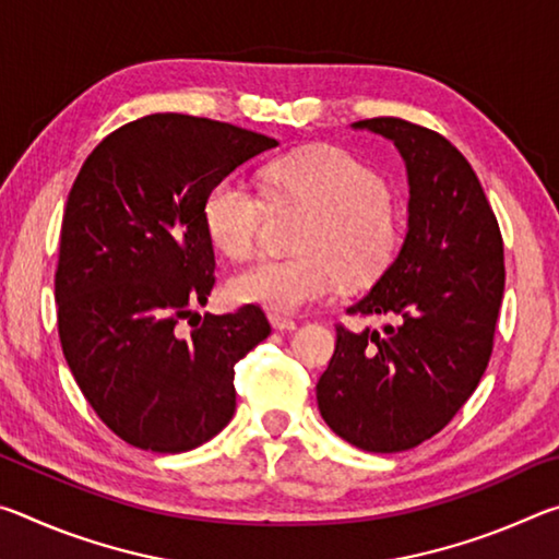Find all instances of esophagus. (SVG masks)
Returning a JSON list of instances; mask_svg holds the SVG:
<instances>
[{
  "label": "esophagus",
  "mask_w": 559,
  "mask_h": 559,
  "mask_svg": "<svg viewBox=\"0 0 559 559\" xmlns=\"http://www.w3.org/2000/svg\"><path fill=\"white\" fill-rule=\"evenodd\" d=\"M269 320L271 325L276 330H296L298 323L293 318H286V316H278V313H269Z\"/></svg>",
  "instance_id": "34e87169"
}]
</instances>
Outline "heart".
I'll return each mask as SVG.
<instances>
[{
    "label": "heart",
    "instance_id": "obj_1",
    "mask_svg": "<svg viewBox=\"0 0 559 559\" xmlns=\"http://www.w3.org/2000/svg\"><path fill=\"white\" fill-rule=\"evenodd\" d=\"M273 202H300L313 210L300 249L290 259H257L236 271L229 296L273 313L325 300L345 276L372 278L392 261L400 243V216L386 200L384 179L340 147L320 145L283 155L263 167ZM266 200L241 177H224L204 202V222L214 246L231 259L257 249Z\"/></svg>",
    "mask_w": 559,
    "mask_h": 559
}]
</instances>
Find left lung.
I'll return each mask as SVG.
<instances>
[{
	"label": "left lung",
	"mask_w": 559,
	"mask_h": 559,
	"mask_svg": "<svg viewBox=\"0 0 559 559\" xmlns=\"http://www.w3.org/2000/svg\"><path fill=\"white\" fill-rule=\"evenodd\" d=\"M390 138L409 175V229L349 316H394L382 333L335 325L318 409L357 449L419 447L484 377L503 300V236L476 173L447 138L402 118L357 120Z\"/></svg>",
	"instance_id": "8db88e82"
}]
</instances>
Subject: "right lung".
Returning <instances> with one entry per match:
<instances>
[{
  "label": "right lung",
  "mask_w": 559,
  "mask_h": 559,
  "mask_svg": "<svg viewBox=\"0 0 559 559\" xmlns=\"http://www.w3.org/2000/svg\"><path fill=\"white\" fill-rule=\"evenodd\" d=\"M276 145L229 122L155 112L112 130L75 177L53 281L59 337L93 412L130 447L182 453L234 416V365L271 325L259 306L194 313L216 281L204 202Z\"/></svg>",
  "instance_id": "add662e5"
}]
</instances>
